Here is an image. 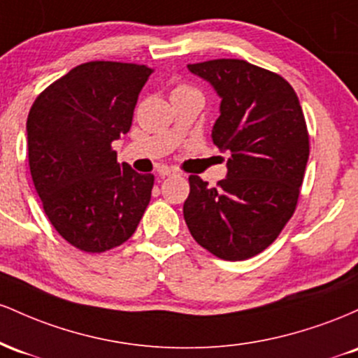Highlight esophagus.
I'll use <instances>...</instances> for the list:
<instances>
[{
    "label": "esophagus",
    "instance_id": "1",
    "mask_svg": "<svg viewBox=\"0 0 358 358\" xmlns=\"http://www.w3.org/2000/svg\"><path fill=\"white\" fill-rule=\"evenodd\" d=\"M176 171L173 170V168H170V166H166V165H162V166H158V175L159 176H170V175H175Z\"/></svg>",
    "mask_w": 358,
    "mask_h": 358
}]
</instances>
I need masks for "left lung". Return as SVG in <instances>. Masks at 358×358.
Returning a JSON list of instances; mask_svg holds the SVG:
<instances>
[{
    "instance_id": "8db88e82",
    "label": "left lung",
    "mask_w": 358,
    "mask_h": 358,
    "mask_svg": "<svg viewBox=\"0 0 358 358\" xmlns=\"http://www.w3.org/2000/svg\"><path fill=\"white\" fill-rule=\"evenodd\" d=\"M188 71L222 97L212 139L231 156L217 187L188 176L185 222L213 256L244 261L268 249L296 210L310 156L305 114L289 82L245 60H207Z\"/></svg>"
}]
</instances>
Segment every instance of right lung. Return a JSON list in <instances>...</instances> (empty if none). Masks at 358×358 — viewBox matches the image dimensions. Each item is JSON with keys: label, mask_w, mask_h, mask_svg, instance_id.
<instances>
[{"label": "right lung", "mask_w": 358, "mask_h": 358, "mask_svg": "<svg viewBox=\"0 0 358 358\" xmlns=\"http://www.w3.org/2000/svg\"><path fill=\"white\" fill-rule=\"evenodd\" d=\"M141 64L77 65L38 94L27 119L28 163L55 231L84 252H106L133 236L155 175L119 165L113 141L129 131L151 76Z\"/></svg>", "instance_id": "add662e5"}]
</instances>
